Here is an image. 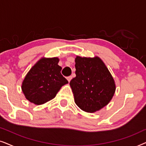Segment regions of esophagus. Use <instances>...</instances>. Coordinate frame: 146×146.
I'll return each mask as SVG.
<instances>
[{"label": "esophagus", "mask_w": 146, "mask_h": 146, "mask_svg": "<svg viewBox=\"0 0 146 146\" xmlns=\"http://www.w3.org/2000/svg\"><path fill=\"white\" fill-rule=\"evenodd\" d=\"M72 76H70L67 77V80H68V81L69 82H70V80H72Z\"/></svg>", "instance_id": "esophagus-1"}]
</instances>
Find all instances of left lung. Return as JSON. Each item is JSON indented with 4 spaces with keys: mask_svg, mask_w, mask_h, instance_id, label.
Listing matches in <instances>:
<instances>
[{
    "mask_svg": "<svg viewBox=\"0 0 146 146\" xmlns=\"http://www.w3.org/2000/svg\"><path fill=\"white\" fill-rule=\"evenodd\" d=\"M76 75L70 85L74 102L82 110L88 113L98 111L108 104L115 91L111 73L100 58H75Z\"/></svg>",
    "mask_w": 146,
    "mask_h": 146,
    "instance_id": "obj_1",
    "label": "left lung"
}]
</instances>
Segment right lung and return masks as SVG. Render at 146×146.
I'll use <instances>...</instances> for the list:
<instances>
[{
  "label": "right lung",
  "mask_w": 146,
  "mask_h": 146,
  "mask_svg": "<svg viewBox=\"0 0 146 146\" xmlns=\"http://www.w3.org/2000/svg\"><path fill=\"white\" fill-rule=\"evenodd\" d=\"M57 57L44 58L39 60L26 75L22 83V91L31 103L41 105L56 96L62 86L68 82L60 71Z\"/></svg>",
  "instance_id": "obj_1"
}]
</instances>
